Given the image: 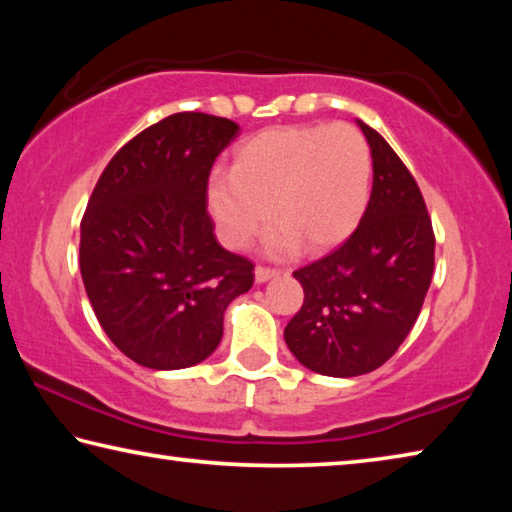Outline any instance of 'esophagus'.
<instances>
[{"label":"esophagus","instance_id":"obj_1","mask_svg":"<svg viewBox=\"0 0 512 512\" xmlns=\"http://www.w3.org/2000/svg\"><path fill=\"white\" fill-rule=\"evenodd\" d=\"M277 275H280V271H277V268H271V266H257L255 268V280L257 282H268Z\"/></svg>","mask_w":512,"mask_h":512}]
</instances>
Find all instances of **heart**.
<instances>
[{
  "mask_svg": "<svg viewBox=\"0 0 512 512\" xmlns=\"http://www.w3.org/2000/svg\"><path fill=\"white\" fill-rule=\"evenodd\" d=\"M370 176V146L352 124L271 126L237 146L230 173H212L205 203L225 246L244 248L275 210L284 225L268 246L323 253L357 230Z\"/></svg>",
  "mask_w": 512,
  "mask_h": 512,
  "instance_id": "obj_1",
  "label": "heart"
}]
</instances>
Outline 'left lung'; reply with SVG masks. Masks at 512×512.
Listing matches in <instances>:
<instances>
[{
    "label": "left lung",
    "instance_id": "8db88e82",
    "mask_svg": "<svg viewBox=\"0 0 512 512\" xmlns=\"http://www.w3.org/2000/svg\"><path fill=\"white\" fill-rule=\"evenodd\" d=\"M372 155V192L357 230L332 253L293 271L305 302L284 341L309 370L357 377L393 357L420 316L433 275L431 216L411 171L359 121Z\"/></svg>",
    "mask_w": 512,
    "mask_h": 512
}]
</instances>
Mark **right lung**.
<instances>
[{"instance_id": "obj_1", "label": "right lung", "mask_w": 512, "mask_h": 512, "mask_svg": "<svg viewBox=\"0 0 512 512\" xmlns=\"http://www.w3.org/2000/svg\"><path fill=\"white\" fill-rule=\"evenodd\" d=\"M239 126L176 112L144 128L103 169L81 221L85 291L108 339L153 370L201 363L223 314L255 282L253 262L214 237L205 187Z\"/></svg>"}]
</instances>
